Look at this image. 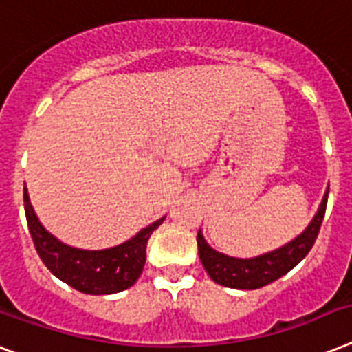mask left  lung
Returning a JSON list of instances; mask_svg holds the SVG:
<instances>
[{"mask_svg":"<svg viewBox=\"0 0 352 352\" xmlns=\"http://www.w3.org/2000/svg\"><path fill=\"white\" fill-rule=\"evenodd\" d=\"M327 195H329V188H327L324 201L320 204L318 213L302 235L296 236L289 244L282 245L280 250L265 253L256 258H233V256L222 255L206 244L204 236L199 231L197 233L199 256H201V262L204 270L208 271V275L211 276L213 282L226 285V287L258 289V287H264V285L278 280L285 273H289L315 244L320 233V226L324 221L325 208H327Z\"/></svg>","mask_w":352,"mask_h":352,"instance_id":"8db88e82","label":"left lung"}]
</instances>
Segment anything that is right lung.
Returning a JSON list of instances; mask_svg holds the SVG:
<instances>
[{
  "label": "right lung",
  "mask_w": 352,
  "mask_h": 352,
  "mask_svg": "<svg viewBox=\"0 0 352 352\" xmlns=\"http://www.w3.org/2000/svg\"><path fill=\"white\" fill-rule=\"evenodd\" d=\"M23 201L28 231L43 264L65 284L87 295H111L135 284L146 262V245L151 233L164 221L162 217L139 231L131 241L111 250L82 251L65 245L39 224L28 201L27 188L23 191Z\"/></svg>",
  "instance_id": "1"
}]
</instances>
